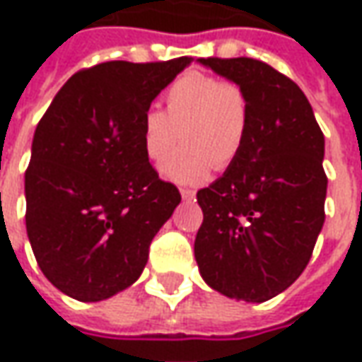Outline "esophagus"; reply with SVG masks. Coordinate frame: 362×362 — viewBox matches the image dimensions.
<instances>
[{"label": "esophagus", "instance_id": "esophagus-1", "mask_svg": "<svg viewBox=\"0 0 362 362\" xmlns=\"http://www.w3.org/2000/svg\"><path fill=\"white\" fill-rule=\"evenodd\" d=\"M181 197L187 199V201H191V199L195 197V191H193V189H187V187H181Z\"/></svg>", "mask_w": 362, "mask_h": 362}]
</instances>
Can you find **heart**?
I'll return each instance as SVG.
<instances>
[{"label": "heart", "instance_id": "b5f03b06", "mask_svg": "<svg viewBox=\"0 0 362 362\" xmlns=\"http://www.w3.org/2000/svg\"><path fill=\"white\" fill-rule=\"evenodd\" d=\"M163 99L165 113H143L141 147L149 161L159 163L184 133L186 147L161 165L167 179L197 185L213 167L225 171L239 159L251 129V101L241 85L189 71L167 87Z\"/></svg>", "mask_w": 362, "mask_h": 362}]
</instances>
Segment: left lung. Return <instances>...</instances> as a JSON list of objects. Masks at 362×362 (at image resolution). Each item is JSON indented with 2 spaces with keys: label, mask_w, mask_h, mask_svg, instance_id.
<instances>
[{
  "label": "left lung",
  "mask_w": 362,
  "mask_h": 362,
  "mask_svg": "<svg viewBox=\"0 0 362 362\" xmlns=\"http://www.w3.org/2000/svg\"><path fill=\"white\" fill-rule=\"evenodd\" d=\"M199 62L247 91L251 129L239 159L197 191L195 259L211 288L263 303L299 279L322 229L325 137L299 85L265 62Z\"/></svg>",
  "instance_id": "left-lung-1"
}]
</instances>
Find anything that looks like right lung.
Segmentation results:
<instances>
[{"label": "right lung", "mask_w": 362, "mask_h": 362, "mask_svg": "<svg viewBox=\"0 0 362 362\" xmlns=\"http://www.w3.org/2000/svg\"><path fill=\"white\" fill-rule=\"evenodd\" d=\"M191 57L105 62L67 79L37 123L25 227L41 273L83 303L133 285L181 203L141 147V117Z\"/></svg>", "instance_id": "1"}]
</instances>
